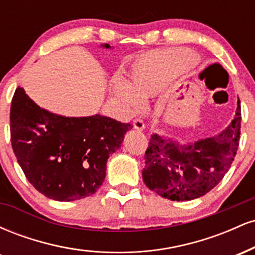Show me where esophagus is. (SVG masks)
Segmentation results:
<instances>
[{"mask_svg":"<svg viewBox=\"0 0 255 255\" xmlns=\"http://www.w3.org/2000/svg\"><path fill=\"white\" fill-rule=\"evenodd\" d=\"M133 127H134V129H136V130H139V131L144 130L145 129L144 121H142L141 119H135L133 121Z\"/></svg>","mask_w":255,"mask_h":255,"instance_id":"1","label":"esophagus"}]
</instances>
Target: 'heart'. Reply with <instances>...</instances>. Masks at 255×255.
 I'll return each mask as SVG.
<instances>
[{
    "label": "heart",
    "instance_id": "heart-1",
    "mask_svg": "<svg viewBox=\"0 0 255 255\" xmlns=\"http://www.w3.org/2000/svg\"><path fill=\"white\" fill-rule=\"evenodd\" d=\"M194 61V55L181 49H160L145 54L131 67L128 85L122 81L115 84V92L128 107L136 109L141 99L159 92L169 81Z\"/></svg>",
    "mask_w": 255,
    "mask_h": 255
}]
</instances>
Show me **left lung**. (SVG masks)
Wrapping results in <instances>:
<instances>
[{"instance_id": "obj_1", "label": "left lung", "mask_w": 255, "mask_h": 255, "mask_svg": "<svg viewBox=\"0 0 255 255\" xmlns=\"http://www.w3.org/2000/svg\"><path fill=\"white\" fill-rule=\"evenodd\" d=\"M241 105L218 135L178 142L152 134L145 152L142 180L151 191L172 201H188L215 188L230 169L240 144Z\"/></svg>"}]
</instances>
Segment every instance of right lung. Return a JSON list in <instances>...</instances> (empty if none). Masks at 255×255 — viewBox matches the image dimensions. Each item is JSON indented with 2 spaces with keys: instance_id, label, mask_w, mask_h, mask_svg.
Masks as SVG:
<instances>
[{
  "instance_id": "add662e5",
  "label": "right lung",
  "mask_w": 255,
  "mask_h": 255,
  "mask_svg": "<svg viewBox=\"0 0 255 255\" xmlns=\"http://www.w3.org/2000/svg\"><path fill=\"white\" fill-rule=\"evenodd\" d=\"M131 128L101 115L51 114L20 86L11 99L10 141L17 163L38 192L57 201L95 194L105 178L108 158L121 147Z\"/></svg>"
}]
</instances>
